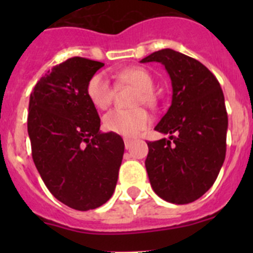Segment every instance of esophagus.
I'll return each mask as SVG.
<instances>
[{
    "instance_id": "1",
    "label": "esophagus",
    "mask_w": 253,
    "mask_h": 253,
    "mask_svg": "<svg viewBox=\"0 0 253 253\" xmlns=\"http://www.w3.org/2000/svg\"><path fill=\"white\" fill-rule=\"evenodd\" d=\"M124 144H125V148L129 149L131 146V140L130 139H124Z\"/></svg>"
}]
</instances>
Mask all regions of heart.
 Wrapping results in <instances>:
<instances>
[{"label": "heart", "mask_w": 253, "mask_h": 253, "mask_svg": "<svg viewBox=\"0 0 253 253\" xmlns=\"http://www.w3.org/2000/svg\"><path fill=\"white\" fill-rule=\"evenodd\" d=\"M120 84L138 88L134 97V105L146 104L153 105L154 82L152 76L146 69L133 67L120 72L116 76ZM87 95L97 109H106L111 104L114 97V86L104 73L92 76L87 84ZM104 128L111 133L119 134L123 137H135L143 131L151 123V116L142 107L125 110V109H113L104 116Z\"/></svg>", "instance_id": "heart-1"}]
</instances>
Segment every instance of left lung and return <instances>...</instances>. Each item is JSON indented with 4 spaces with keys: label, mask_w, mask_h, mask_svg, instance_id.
Listing matches in <instances>:
<instances>
[{
    "label": "left lung",
    "mask_w": 253,
    "mask_h": 253,
    "mask_svg": "<svg viewBox=\"0 0 253 253\" xmlns=\"http://www.w3.org/2000/svg\"><path fill=\"white\" fill-rule=\"evenodd\" d=\"M140 62L162 63L172 82L171 106L154 128L169 138L147 143L149 182L163 200L189 204L213 186L224 162V95L215 76L182 53L162 49Z\"/></svg>",
    "instance_id": "1"
}]
</instances>
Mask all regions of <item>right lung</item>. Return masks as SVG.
I'll list each match as a JSON object with an SVG mask.
<instances>
[{"mask_svg":"<svg viewBox=\"0 0 253 253\" xmlns=\"http://www.w3.org/2000/svg\"><path fill=\"white\" fill-rule=\"evenodd\" d=\"M104 63L73 57L48 71L30 93L31 154L55 199L76 210L101 207L115 190L124 154L119 134L100 133L87 84Z\"/></svg>","mask_w":253,"mask_h":253,"instance_id":"right-lung-1","label":"right lung"}]
</instances>
